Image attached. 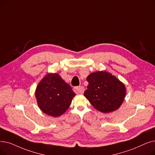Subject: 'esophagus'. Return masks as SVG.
<instances>
[{
	"mask_svg": "<svg viewBox=\"0 0 155 155\" xmlns=\"http://www.w3.org/2000/svg\"><path fill=\"white\" fill-rule=\"evenodd\" d=\"M84 90H85L84 87L83 86H78V87H76L74 88V91L78 94H83L84 92Z\"/></svg>",
	"mask_w": 155,
	"mask_h": 155,
	"instance_id": "esophagus-1",
	"label": "esophagus"
}]
</instances>
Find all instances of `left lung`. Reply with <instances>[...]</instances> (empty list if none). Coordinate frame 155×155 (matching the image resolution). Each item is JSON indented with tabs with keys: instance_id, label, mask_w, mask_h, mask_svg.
Wrapping results in <instances>:
<instances>
[{
	"instance_id": "1",
	"label": "left lung",
	"mask_w": 155,
	"mask_h": 155,
	"mask_svg": "<svg viewBox=\"0 0 155 155\" xmlns=\"http://www.w3.org/2000/svg\"><path fill=\"white\" fill-rule=\"evenodd\" d=\"M85 97L95 108L107 113L118 110L125 99L127 89L123 82L106 71L91 73L87 77Z\"/></svg>"
}]
</instances>
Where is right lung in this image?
Segmentation results:
<instances>
[{"mask_svg": "<svg viewBox=\"0 0 155 155\" xmlns=\"http://www.w3.org/2000/svg\"><path fill=\"white\" fill-rule=\"evenodd\" d=\"M35 94L40 110L53 117L64 114L76 96L70 85L56 73L46 74L38 84Z\"/></svg>", "mask_w": 155, "mask_h": 155, "instance_id": "obj_1", "label": "right lung"}]
</instances>
